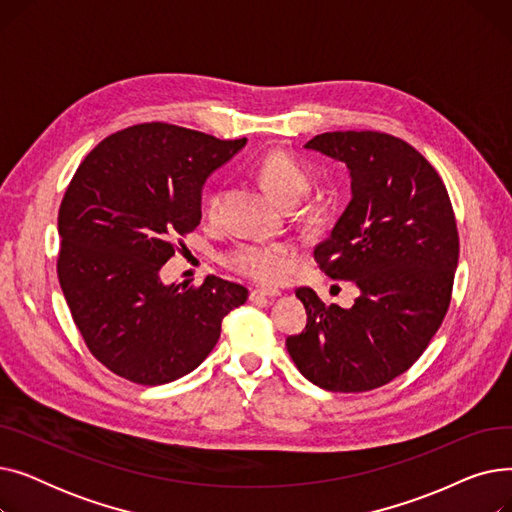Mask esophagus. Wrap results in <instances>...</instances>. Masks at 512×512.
I'll return each mask as SVG.
<instances>
[{"instance_id": "obj_1", "label": "esophagus", "mask_w": 512, "mask_h": 512, "mask_svg": "<svg viewBox=\"0 0 512 512\" xmlns=\"http://www.w3.org/2000/svg\"><path fill=\"white\" fill-rule=\"evenodd\" d=\"M278 288H253L251 290V301H259V299H276L280 297Z\"/></svg>"}]
</instances>
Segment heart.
I'll return each mask as SVG.
<instances>
[{"mask_svg": "<svg viewBox=\"0 0 512 512\" xmlns=\"http://www.w3.org/2000/svg\"><path fill=\"white\" fill-rule=\"evenodd\" d=\"M259 182L265 186L280 205L294 207L313 186V170L301 161L297 155L284 149L267 151L255 166ZM222 203V193L215 191L205 201V215L209 220L218 218ZM319 209H309V215H315ZM292 257V249L282 242L274 245H257V242H238L236 247L224 253V263L230 270L259 280V282H278Z\"/></svg>", "mask_w": 512, "mask_h": 512, "instance_id": "heart-1", "label": "heart"}]
</instances>
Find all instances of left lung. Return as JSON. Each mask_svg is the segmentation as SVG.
<instances>
[{"label":"left lung","instance_id":"8db88e82","mask_svg":"<svg viewBox=\"0 0 512 512\" xmlns=\"http://www.w3.org/2000/svg\"><path fill=\"white\" fill-rule=\"evenodd\" d=\"M305 147L351 170L353 199L313 257L361 294L342 309L297 288L307 326L286 348L315 386L367 392L405 373L442 326L459 263L456 218L436 168L392 134L324 132Z\"/></svg>","mask_w":512,"mask_h":512}]
</instances>
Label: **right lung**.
<instances>
[{
    "label": "right lung",
    "mask_w": 512,
    "mask_h": 512,
    "mask_svg": "<svg viewBox=\"0 0 512 512\" xmlns=\"http://www.w3.org/2000/svg\"><path fill=\"white\" fill-rule=\"evenodd\" d=\"M245 143L145 122L110 134L74 172L58 213V278L91 355L120 378L159 386L191 373L247 301L245 286L218 276L159 280L201 222L203 182Z\"/></svg>",
    "instance_id": "obj_1"
}]
</instances>
